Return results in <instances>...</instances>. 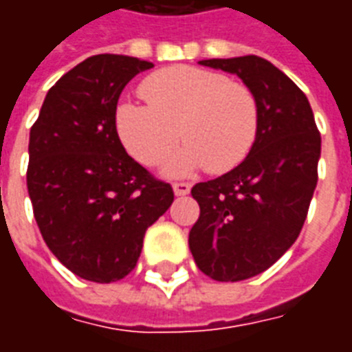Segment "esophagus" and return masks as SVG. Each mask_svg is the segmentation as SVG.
Wrapping results in <instances>:
<instances>
[{
  "label": "esophagus",
  "instance_id": "34e87169",
  "mask_svg": "<svg viewBox=\"0 0 352 352\" xmlns=\"http://www.w3.org/2000/svg\"><path fill=\"white\" fill-rule=\"evenodd\" d=\"M173 192L175 196H186L190 192V184L188 183H175L173 184Z\"/></svg>",
  "mask_w": 352,
  "mask_h": 352
}]
</instances>
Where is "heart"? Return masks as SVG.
I'll return each instance as SVG.
<instances>
[{"label":"heart","mask_w":352,"mask_h":352,"mask_svg":"<svg viewBox=\"0 0 352 352\" xmlns=\"http://www.w3.org/2000/svg\"><path fill=\"white\" fill-rule=\"evenodd\" d=\"M141 92L148 103L124 101L115 116L122 145L141 164L164 160L179 135L186 143L164 166L169 177L201 168L222 173L251 153L258 131L256 100L226 75L177 65L151 75Z\"/></svg>","instance_id":"obj_1"}]
</instances>
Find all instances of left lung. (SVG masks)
Returning <instances> with one entry per match:
<instances>
[{"label":"left lung","instance_id":"left-lung-1","mask_svg":"<svg viewBox=\"0 0 352 352\" xmlns=\"http://www.w3.org/2000/svg\"><path fill=\"white\" fill-rule=\"evenodd\" d=\"M201 65L237 75L256 100L251 153L228 173L198 183L199 219L188 247L207 277L251 279L292 247L317 186L320 133L305 94L260 56L213 58Z\"/></svg>","mask_w":352,"mask_h":352}]
</instances>
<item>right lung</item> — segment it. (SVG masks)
I'll return each mask as SVG.
<instances>
[{
    "label": "right lung",
    "mask_w": 352,
    "mask_h": 352,
    "mask_svg": "<svg viewBox=\"0 0 352 352\" xmlns=\"http://www.w3.org/2000/svg\"><path fill=\"white\" fill-rule=\"evenodd\" d=\"M153 64L98 54L50 88L30 130L28 194L45 243L62 264L94 283H115L135 267L148 226L173 204L126 153L116 133L124 87Z\"/></svg>",
    "instance_id": "right-lung-1"
}]
</instances>
